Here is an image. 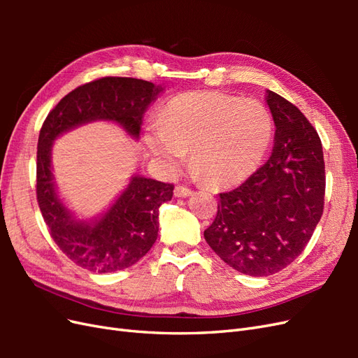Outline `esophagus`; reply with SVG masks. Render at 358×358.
Returning a JSON list of instances; mask_svg holds the SVG:
<instances>
[{"mask_svg":"<svg viewBox=\"0 0 358 358\" xmlns=\"http://www.w3.org/2000/svg\"><path fill=\"white\" fill-rule=\"evenodd\" d=\"M191 194H192V191H191L189 188H187V187L178 185V187L175 188V197H180V199H183V197H188V196H191Z\"/></svg>","mask_w":358,"mask_h":358,"instance_id":"obj_1","label":"esophagus"}]
</instances>
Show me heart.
I'll return each mask as SVG.
<instances>
[{"label":"heart","instance_id":"obj_1","mask_svg":"<svg viewBox=\"0 0 358 358\" xmlns=\"http://www.w3.org/2000/svg\"><path fill=\"white\" fill-rule=\"evenodd\" d=\"M273 134L272 115L258 100L221 92H189L173 99L161 125L149 128V152L167 173L176 171L192 150L196 178L234 185L262 164Z\"/></svg>","mask_w":358,"mask_h":358}]
</instances>
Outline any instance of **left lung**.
<instances>
[{
    "label": "left lung",
    "instance_id": "obj_1",
    "mask_svg": "<svg viewBox=\"0 0 358 358\" xmlns=\"http://www.w3.org/2000/svg\"><path fill=\"white\" fill-rule=\"evenodd\" d=\"M276 127L272 155L239 188L220 194L204 239L249 276L285 268L310 241L324 209L326 170L318 133L294 104L267 91Z\"/></svg>",
    "mask_w": 358,
    "mask_h": 358
}]
</instances>
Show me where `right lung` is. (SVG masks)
Listing matches in <instances>:
<instances>
[{"label":"right lung","mask_w":358,"mask_h":358,"mask_svg":"<svg viewBox=\"0 0 358 358\" xmlns=\"http://www.w3.org/2000/svg\"><path fill=\"white\" fill-rule=\"evenodd\" d=\"M161 86L133 78H103L76 88L50 110L38 136L37 201L52 239L71 262L99 273H112L136 264L157 241L158 210L171 200V183L134 175L115 203L90 221L61 200L52 173L53 140L94 121L121 125L138 138L143 115Z\"/></svg>","instance_id":"obj_1"}]
</instances>
